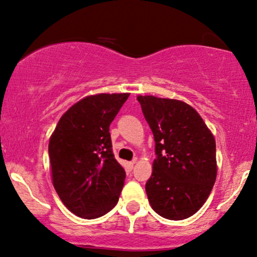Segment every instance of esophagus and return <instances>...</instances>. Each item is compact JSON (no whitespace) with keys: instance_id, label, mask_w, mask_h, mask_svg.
Instances as JSON below:
<instances>
[{"instance_id":"1","label":"esophagus","mask_w":257,"mask_h":257,"mask_svg":"<svg viewBox=\"0 0 257 257\" xmlns=\"http://www.w3.org/2000/svg\"><path fill=\"white\" fill-rule=\"evenodd\" d=\"M135 163H137V159H135V160H133V162H131V163H129L128 164V165H129V169H133V168H134V165H135Z\"/></svg>"}]
</instances>
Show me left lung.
<instances>
[{"label": "left lung", "instance_id": "8db88e82", "mask_svg": "<svg viewBox=\"0 0 257 257\" xmlns=\"http://www.w3.org/2000/svg\"><path fill=\"white\" fill-rule=\"evenodd\" d=\"M138 100L156 141L148 201L163 218L183 220L202 207L215 183L214 137L184 101L153 95H139Z\"/></svg>", "mask_w": 257, "mask_h": 257}]
</instances>
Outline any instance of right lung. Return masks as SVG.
<instances>
[{
  "label": "right lung",
  "mask_w": 257,
  "mask_h": 257,
  "mask_svg": "<svg viewBox=\"0 0 257 257\" xmlns=\"http://www.w3.org/2000/svg\"><path fill=\"white\" fill-rule=\"evenodd\" d=\"M129 93L81 99L58 120L49 141L52 183L64 206L83 219L117 205L125 171L115 159L110 124Z\"/></svg>",
  "instance_id": "add662e5"
}]
</instances>
